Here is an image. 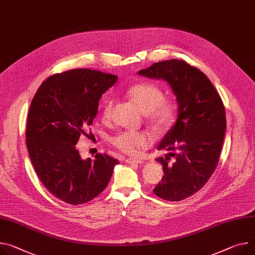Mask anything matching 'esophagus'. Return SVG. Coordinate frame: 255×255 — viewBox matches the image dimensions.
<instances>
[{"instance_id":"obj_1","label":"esophagus","mask_w":255,"mask_h":255,"mask_svg":"<svg viewBox=\"0 0 255 255\" xmlns=\"http://www.w3.org/2000/svg\"><path fill=\"white\" fill-rule=\"evenodd\" d=\"M126 162L127 163H143V161L138 158H128L126 159Z\"/></svg>"}]
</instances>
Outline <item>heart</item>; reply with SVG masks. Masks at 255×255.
I'll use <instances>...</instances> for the list:
<instances>
[{
    "label": "heart",
    "instance_id": "heart-1",
    "mask_svg": "<svg viewBox=\"0 0 255 255\" xmlns=\"http://www.w3.org/2000/svg\"><path fill=\"white\" fill-rule=\"evenodd\" d=\"M129 99L145 113L149 124L158 131L167 129L175 121L177 104L171 99H163V91L154 84L140 83L129 87L127 91ZM114 102L108 99L102 109V120H110ZM154 140L149 130H126L115 134L111 143L121 151L133 155L147 149Z\"/></svg>",
    "mask_w": 255,
    "mask_h": 255
}]
</instances>
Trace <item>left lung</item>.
Returning a JSON list of instances; mask_svg holds the SVG:
<instances>
[{"instance_id":"1","label":"left lung","mask_w":255,"mask_h":255,"mask_svg":"<svg viewBox=\"0 0 255 255\" xmlns=\"http://www.w3.org/2000/svg\"><path fill=\"white\" fill-rule=\"evenodd\" d=\"M138 73L165 81L175 95L178 117L157 147L169 153L156 159L164 175L153 192L164 200H184L207 183L218 165L227 128L223 101L208 77L183 60L154 63Z\"/></svg>"}]
</instances>
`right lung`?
<instances>
[{
  "label": "right lung",
  "mask_w": 255,
  "mask_h": 255,
  "mask_svg": "<svg viewBox=\"0 0 255 255\" xmlns=\"http://www.w3.org/2000/svg\"><path fill=\"white\" fill-rule=\"evenodd\" d=\"M116 81L110 73L71 69L48 77L31 101L25 132L31 163L48 191L68 204L97 197L120 163L100 153L84 160L76 149L80 136L88 135L101 96Z\"/></svg>",
  "instance_id": "obj_1"
}]
</instances>
